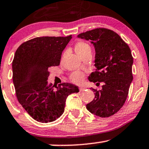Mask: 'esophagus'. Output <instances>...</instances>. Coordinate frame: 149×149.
Returning <instances> with one entry per match:
<instances>
[{
	"instance_id": "1",
	"label": "esophagus",
	"mask_w": 149,
	"mask_h": 149,
	"mask_svg": "<svg viewBox=\"0 0 149 149\" xmlns=\"http://www.w3.org/2000/svg\"><path fill=\"white\" fill-rule=\"evenodd\" d=\"M84 89H85V88L84 87H80V91H84Z\"/></svg>"
}]
</instances>
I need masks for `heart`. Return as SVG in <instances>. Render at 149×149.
<instances>
[{
    "mask_svg": "<svg viewBox=\"0 0 149 149\" xmlns=\"http://www.w3.org/2000/svg\"><path fill=\"white\" fill-rule=\"evenodd\" d=\"M75 50L80 57H82L84 54L91 52V49L88 43L84 42V41H79L75 45ZM70 78L73 82L80 84L83 80L84 74L80 71H75L71 75Z\"/></svg>",
    "mask_w": 149,
    "mask_h": 149,
    "instance_id": "b5f03b06",
    "label": "heart"
}]
</instances>
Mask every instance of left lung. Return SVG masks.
I'll use <instances>...</instances> for the list:
<instances>
[{
	"label": "left lung",
	"instance_id": "left-lung-1",
	"mask_svg": "<svg viewBox=\"0 0 149 149\" xmlns=\"http://www.w3.org/2000/svg\"><path fill=\"white\" fill-rule=\"evenodd\" d=\"M78 38L89 40L95 51L96 69L88 76L90 82L99 85L95 97L86 104L88 111L100 118L116 113L125 104L133 80V58L129 45L118 33L106 28H97L80 33Z\"/></svg>",
	"mask_w": 149,
	"mask_h": 149
}]
</instances>
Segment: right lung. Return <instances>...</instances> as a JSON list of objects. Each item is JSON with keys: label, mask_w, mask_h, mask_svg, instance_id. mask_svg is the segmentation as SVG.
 <instances>
[{"label": "right lung", "mask_w": 149, "mask_h": 149, "mask_svg": "<svg viewBox=\"0 0 149 149\" xmlns=\"http://www.w3.org/2000/svg\"><path fill=\"white\" fill-rule=\"evenodd\" d=\"M72 38L37 37L20 45L12 62L13 82L18 102L31 117L42 123L55 121L65 110L69 95L79 92L71 83H48L49 68L58 66L62 52Z\"/></svg>", "instance_id": "right-lung-1"}]
</instances>
